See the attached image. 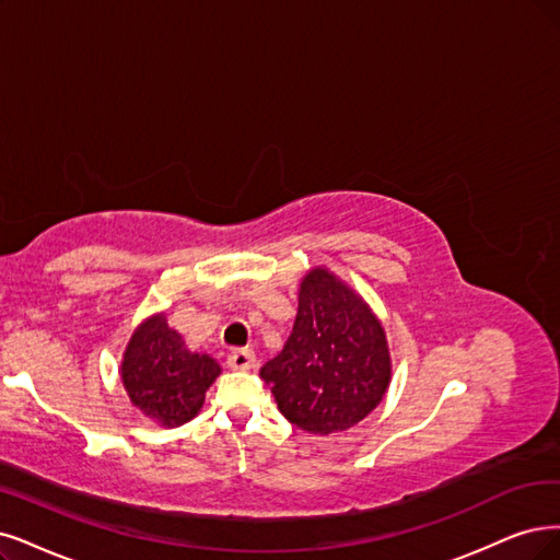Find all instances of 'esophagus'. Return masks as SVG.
Segmentation results:
<instances>
[{
	"label": "esophagus",
	"mask_w": 560,
	"mask_h": 560,
	"mask_svg": "<svg viewBox=\"0 0 560 560\" xmlns=\"http://www.w3.org/2000/svg\"><path fill=\"white\" fill-rule=\"evenodd\" d=\"M228 366L233 371H252L256 366V353L254 350H233L228 355Z\"/></svg>",
	"instance_id": "34e87169"
}]
</instances>
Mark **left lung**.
<instances>
[{
  "mask_svg": "<svg viewBox=\"0 0 560 560\" xmlns=\"http://www.w3.org/2000/svg\"><path fill=\"white\" fill-rule=\"evenodd\" d=\"M298 300L293 332L260 378L288 422L327 436L383 401L392 376L387 339L369 304L325 267L306 272Z\"/></svg>",
  "mask_w": 560,
  "mask_h": 560,
  "instance_id": "1",
  "label": "left lung"
}]
</instances>
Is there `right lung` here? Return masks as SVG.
<instances>
[{"mask_svg": "<svg viewBox=\"0 0 560 560\" xmlns=\"http://www.w3.org/2000/svg\"><path fill=\"white\" fill-rule=\"evenodd\" d=\"M221 374L210 358L191 353L168 327L165 314L142 320L121 360V383L131 404L161 427H179L198 416L205 392Z\"/></svg>", "mask_w": 560, "mask_h": 560, "instance_id": "right-lung-1", "label": "right lung"}]
</instances>
